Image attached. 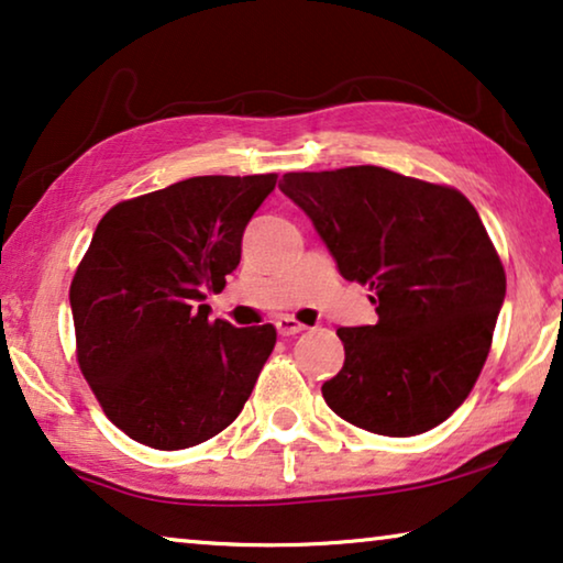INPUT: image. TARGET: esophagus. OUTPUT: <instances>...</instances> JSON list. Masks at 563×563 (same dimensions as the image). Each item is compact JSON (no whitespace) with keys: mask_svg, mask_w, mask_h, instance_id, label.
<instances>
[{"mask_svg":"<svg viewBox=\"0 0 563 563\" xmlns=\"http://www.w3.org/2000/svg\"><path fill=\"white\" fill-rule=\"evenodd\" d=\"M275 329H278L280 335H296L300 331H306V325L298 323L296 318H290V316H280L278 321H275Z\"/></svg>","mask_w":563,"mask_h":563,"instance_id":"obj_1","label":"esophagus"}]
</instances>
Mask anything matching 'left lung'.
<instances>
[{
    "instance_id": "obj_1",
    "label": "left lung",
    "mask_w": 563,
    "mask_h": 563,
    "mask_svg": "<svg viewBox=\"0 0 563 563\" xmlns=\"http://www.w3.org/2000/svg\"><path fill=\"white\" fill-rule=\"evenodd\" d=\"M346 280L368 285L379 321L339 329L341 372L325 405L362 430L409 438L467 399L488 358L506 273L457 189L382 166L285 174Z\"/></svg>"
}]
</instances>
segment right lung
<instances>
[{
  "label": "right lung",
  "instance_id": "obj_1",
  "mask_svg": "<svg viewBox=\"0 0 563 563\" xmlns=\"http://www.w3.org/2000/svg\"><path fill=\"white\" fill-rule=\"evenodd\" d=\"M278 176H191L121 201L75 271L78 364L131 440L184 450L234 422L275 346L273 323L209 321L242 232Z\"/></svg>",
  "mask_w": 563,
  "mask_h": 563
}]
</instances>
